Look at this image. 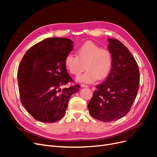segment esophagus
<instances>
[{"label":"esophagus","mask_w":157,"mask_h":157,"mask_svg":"<svg viewBox=\"0 0 157 157\" xmlns=\"http://www.w3.org/2000/svg\"><path fill=\"white\" fill-rule=\"evenodd\" d=\"M80 86H81V87H82V88H88V85L84 84H80Z\"/></svg>","instance_id":"obj_1"}]
</instances>
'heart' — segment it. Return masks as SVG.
<instances>
[{
  "instance_id": "heart-1",
  "label": "heart",
  "mask_w": 157,
  "mask_h": 157,
  "mask_svg": "<svg viewBox=\"0 0 157 157\" xmlns=\"http://www.w3.org/2000/svg\"><path fill=\"white\" fill-rule=\"evenodd\" d=\"M113 62L110 50L92 42L80 46L77 50V56L69 54L65 59V66L71 74L77 76L86 69L84 74L77 77L78 81L86 83H93L97 79L106 78L112 69Z\"/></svg>"
}]
</instances>
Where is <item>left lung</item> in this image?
<instances>
[{
	"label": "left lung",
	"mask_w": 157,
	"mask_h": 157,
	"mask_svg": "<svg viewBox=\"0 0 157 157\" xmlns=\"http://www.w3.org/2000/svg\"><path fill=\"white\" fill-rule=\"evenodd\" d=\"M108 40L112 69L105 81L96 86L88 105L90 115L104 122L119 119L130 111L140 78L138 65L129 50L117 39Z\"/></svg>",
	"instance_id": "1"
}]
</instances>
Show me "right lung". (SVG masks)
Segmentation results:
<instances>
[{
	"label": "right lung",
	"mask_w": 157,
	"mask_h": 157,
	"mask_svg": "<svg viewBox=\"0 0 157 157\" xmlns=\"http://www.w3.org/2000/svg\"><path fill=\"white\" fill-rule=\"evenodd\" d=\"M73 44L67 38H48L33 46L23 57L17 71L20 100L37 121L52 123L60 120L71 95L78 91V84L61 89L73 81L65 64Z\"/></svg>",
	"instance_id": "add662e5"
}]
</instances>
